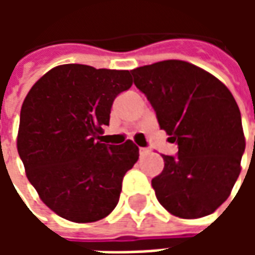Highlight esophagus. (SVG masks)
<instances>
[{
	"mask_svg": "<svg viewBox=\"0 0 255 255\" xmlns=\"http://www.w3.org/2000/svg\"><path fill=\"white\" fill-rule=\"evenodd\" d=\"M147 153H149V150L146 149V147H140V149H139V154L140 155H146Z\"/></svg>",
	"mask_w": 255,
	"mask_h": 255,
	"instance_id": "obj_1",
	"label": "esophagus"
}]
</instances>
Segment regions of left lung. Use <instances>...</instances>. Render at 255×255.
<instances>
[{
	"instance_id": "obj_1",
	"label": "left lung",
	"mask_w": 255,
	"mask_h": 255,
	"mask_svg": "<svg viewBox=\"0 0 255 255\" xmlns=\"http://www.w3.org/2000/svg\"><path fill=\"white\" fill-rule=\"evenodd\" d=\"M131 73L179 149L162 155L164 169L151 180L158 202L182 219L213 213L230 197L246 147L235 98L213 75L180 60Z\"/></svg>"
}]
</instances>
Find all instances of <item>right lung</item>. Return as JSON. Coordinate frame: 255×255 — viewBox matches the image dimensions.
Listing matches in <instances>:
<instances>
[{
    "instance_id": "obj_1",
    "label": "right lung",
    "mask_w": 255,
    "mask_h": 255,
    "mask_svg": "<svg viewBox=\"0 0 255 255\" xmlns=\"http://www.w3.org/2000/svg\"><path fill=\"white\" fill-rule=\"evenodd\" d=\"M132 86L129 71L65 64L45 73L20 112L17 151L46 206L75 223H93L116 208L123 177L138 161L132 140L102 143L117 95Z\"/></svg>"
}]
</instances>
